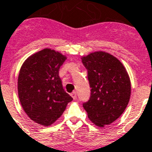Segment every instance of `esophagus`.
<instances>
[{
	"mask_svg": "<svg viewBox=\"0 0 152 152\" xmlns=\"http://www.w3.org/2000/svg\"><path fill=\"white\" fill-rule=\"evenodd\" d=\"M71 96H72V97L73 98L74 100H76V91L72 92V94H71Z\"/></svg>",
	"mask_w": 152,
	"mask_h": 152,
	"instance_id": "34e87169",
	"label": "esophagus"
}]
</instances>
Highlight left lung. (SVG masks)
I'll use <instances>...</instances> for the list:
<instances>
[{"mask_svg":"<svg viewBox=\"0 0 152 152\" xmlns=\"http://www.w3.org/2000/svg\"><path fill=\"white\" fill-rule=\"evenodd\" d=\"M82 62L91 87L90 100L83 108L96 126L109 125L119 118L129 103V75L118 58L103 51L83 56Z\"/></svg>","mask_w":152,"mask_h":152,"instance_id":"1","label":"left lung"}]
</instances>
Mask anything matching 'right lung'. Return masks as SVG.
<instances>
[{"instance_id":"obj_1","label":"right lung","mask_w":152,"mask_h":152,"mask_svg":"<svg viewBox=\"0 0 152 152\" xmlns=\"http://www.w3.org/2000/svg\"><path fill=\"white\" fill-rule=\"evenodd\" d=\"M66 56L44 48L23 62L18 79L21 107L31 120L42 126L54 124L72 98L63 90L58 76Z\"/></svg>"}]
</instances>
